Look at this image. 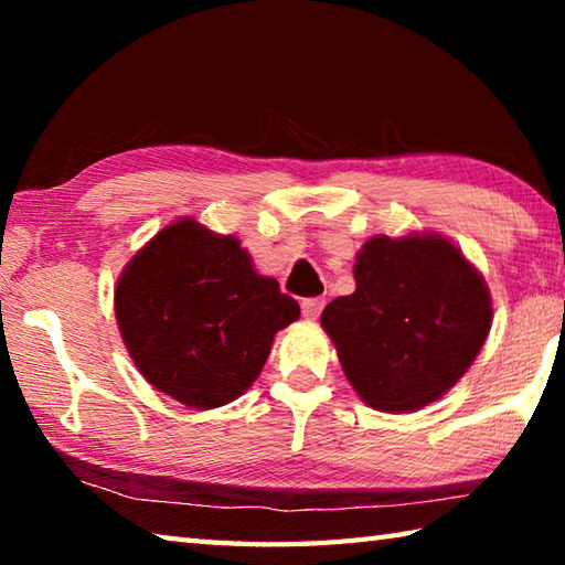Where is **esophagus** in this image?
Masks as SVG:
<instances>
[{
    "label": "esophagus",
    "instance_id": "obj_1",
    "mask_svg": "<svg viewBox=\"0 0 565 565\" xmlns=\"http://www.w3.org/2000/svg\"><path fill=\"white\" fill-rule=\"evenodd\" d=\"M323 306H327V301L319 299V296H311V299H303L301 301V311H303L306 319H319L321 311H323Z\"/></svg>",
    "mask_w": 565,
    "mask_h": 565
}]
</instances>
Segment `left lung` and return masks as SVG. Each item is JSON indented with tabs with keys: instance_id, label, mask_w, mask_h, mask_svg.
I'll return each mask as SVG.
<instances>
[{
	"instance_id": "8db88e82",
	"label": "left lung",
	"mask_w": 565,
	"mask_h": 565,
	"mask_svg": "<svg viewBox=\"0 0 565 565\" xmlns=\"http://www.w3.org/2000/svg\"><path fill=\"white\" fill-rule=\"evenodd\" d=\"M356 291L321 327L369 406L411 414L461 379L491 331V294L461 248L438 234L374 236L353 264Z\"/></svg>"
}]
</instances>
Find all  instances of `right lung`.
Listing matches in <instances>:
<instances>
[{
	"label": "right lung",
	"instance_id": "obj_1",
	"mask_svg": "<svg viewBox=\"0 0 565 565\" xmlns=\"http://www.w3.org/2000/svg\"><path fill=\"white\" fill-rule=\"evenodd\" d=\"M114 311L141 376L191 408L242 396L262 374L274 333L299 319V303L256 274L238 238L194 218L161 228L134 256Z\"/></svg>",
	"mask_w": 565,
	"mask_h": 565
}]
</instances>
